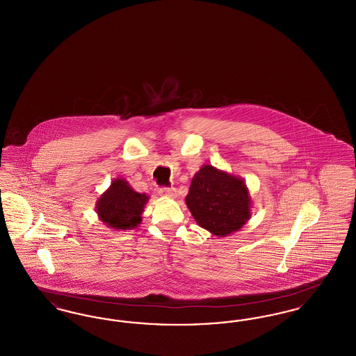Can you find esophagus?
<instances>
[{
    "mask_svg": "<svg viewBox=\"0 0 356 356\" xmlns=\"http://www.w3.org/2000/svg\"><path fill=\"white\" fill-rule=\"evenodd\" d=\"M159 195L160 196H165V197H175L176 196V191H175V188L161 186V188H159Z\"/></svg>",
    "mask_w": 356,
    "mask_h": 356,
    "instance_id": "34e87169",
    "label": "esophagus"
}]
</instances>
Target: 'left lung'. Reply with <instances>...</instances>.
Wrapping results in <instances>:
<instances>
[{"label":"left lung","instance_id":"left-lung-1","mask_svg":"<svg viewBox=\"0 0 356 356\" xmlns=\"http://www.w3.org/2000/svg\"><path fill=\"white\" fill-rule=\"evenodd\" d=\"M186 202L197 224L216 236L235 232L251 218L243 180L212 165H204L193 176Z\"/></svg>","mask_w":356,"mask_h":356}]
</instances>
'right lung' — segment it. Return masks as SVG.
Instances as JSON below:
<instances>
[{
	"mask_svg": "<svg viewBox=\"0 0 356 356\" xmlns=\"http://www.w3.org/2000/svg\"><path fill=\"white\" fill-rule=\"evenodd\" d=\"M148 202L145 193L134 191L122 179L115 180L97 202V213L108 227L113 229H131L141 221L144 205Z\"/></svg>",
	"mask_w": 356,
	"mask_h": 356,
	"instance_id": "right-lung-1",
	"label": "right lung"
}]
</instances>
